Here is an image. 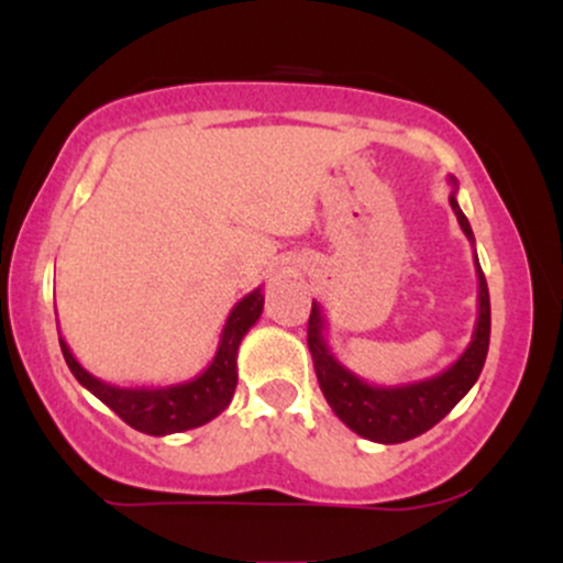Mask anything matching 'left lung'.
Returning a JSON list of instances; mask_svg holds the SVG:
<instances>
[{"label":"left lung","mask_w":563,"mask_h":563,"mask_svg":"<svg viewBox=\"0 0 563 563\" xmlns=\"http://www.w3.org/2000/svg\"><path fill=\"white\" fill-rule=\"evenodd\" d=\"M450 181L452 212H455L463 234L474 245V231H471L468 218L457 203V181L452 176ZM474 261L479 291H476V323L471 343L446 371L422 378V382L378 387V384H367L365 378L349 371L329 349L327 318H323L321 305L313 302L308 321V345L310 354H313L318 384H321L323 397L340 417V422L349 424L356 435L376 441V444H402V441L417 439L424 430L439 424L474 387L482 367H485L487 345H490V294H487V283L476 253Z\"/></svg>","instance_id":"1"}]
</instances>
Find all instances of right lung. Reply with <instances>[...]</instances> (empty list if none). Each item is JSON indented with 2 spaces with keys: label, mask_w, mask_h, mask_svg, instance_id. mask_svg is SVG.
<instances>
[{
  "label": "right lung",
  "mask_w": 563,
  "mask_h": 563,
  "mask_svg": "<svg viewBox=\"0 0 563 563\" xmlns=\"http://www.w3.org/2000/svg\"><path fill=\"white\" fill-rule=\"evenodd\" d=\"M261 310H264V294H261V288H255L247 297H242L225 318L218 351H214L207 371L198 373L190 382L166 384V387H117V384H108L103 378L92 376L73 356L70 345L62 338L59 345L78 384L92 391L100 402H106L113 413H119L130 428L146 435H172L181 433V430L201 428L229 408L236 389L240 343L250 332V327L261 318Z\"/></svg>",
  "instance_id": "add662e5"
}]
</instances>
